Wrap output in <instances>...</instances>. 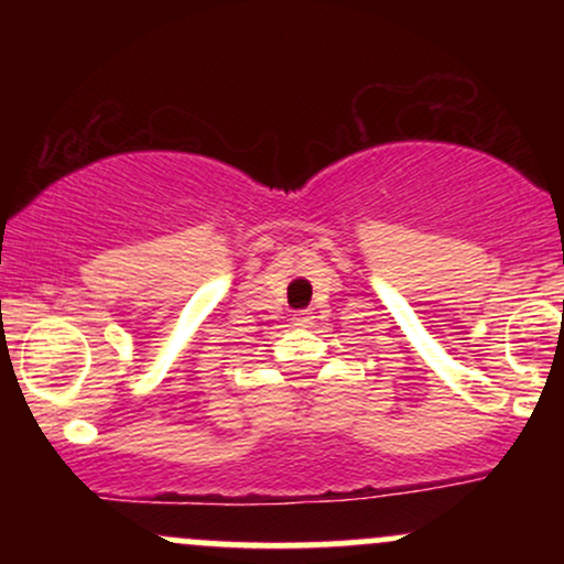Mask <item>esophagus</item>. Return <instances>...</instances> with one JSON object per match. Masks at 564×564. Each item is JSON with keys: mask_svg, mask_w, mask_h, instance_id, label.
<instances>
[{"mask_svg": "<svg viewBox=\"0 0 564 564\" xmlns=\"http://www.w3.org/2000/svg\"><path fill=\"white\" fill-rule=\"evenodd\" d=\"M294 326H300V328L313 326V313H310V310H302V313H296L294 315Z\"/></svg>", "mask_w": 564, "mask_h": 564, "instance_id": "1", "label": "esophagus"}]
</instances>
